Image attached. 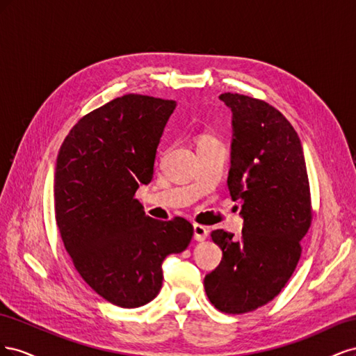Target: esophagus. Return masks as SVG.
Wrapping results in <instances>:
<instances>
[{"instance_id": "34e87169", "label": "esophagus", "mask_w": 356, "mask_h": 356, "mask_svg": "<svg viewBox=\"0 0 356 356\" xmlns=\"http://www.w3.org/2000/svg\"><path fill=\"white\" fill-rule=\"evenodd\" d=\"M193 230H195V239L199 242H203L209 236L208 229L200 224H193Z\"/></svg>"}]
</instances>
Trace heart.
<instances>
[{"label":"heart","mask_w":356,"mask_h":356,"mask_svg":"<svg viewBox=\"0 0 356 356\" xmlns=\"http://www.w3.org/2000/svg\"><path fill=\"white\" fill-rule=\"evenodd\" d=\"M204 139H211V138H209V136H203V138L200 139V141H204Z\"/></svg>","instance_id":"b5f03b06"}]
</instances>
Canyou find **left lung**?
I'll return each mask as SVG.
<instances>
[{
	"label": "left lung",
	"instance_id": "1",
	"mask_svg": "<svg viewBox=\"0 0 356 356\" xmlns=\"http://www.w3.org/2000/svg\"><path fill=\"white\" fill-rule=\"evenodd\" d=\"M220 99L233 114L227 186L232 199L241 202L243 229L239 239L224 230L211 233L222 260L203 285L215 307L239 315L281 293L314 213L303 147L284 114L239 93H222Z\"/></svg>",
	"mask_w": 356,
	"mask_h": 356
}]
</instances>
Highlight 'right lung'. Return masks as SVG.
<instances>
[{
    "mask_svg": "<svg viewBox=\"0 0 356 356\" xmlns=\"http://www.w3.org/2000/svg\"><path fill=\"white\" fill-rule=\"evenodd\" d=\"M175 101L129 93L80 118L55 169V213L74 267L95 293L134 309L161 288V263L188 246L193 225L148 217L135 199L153 179Z\"/></svg>",
    "mask_w": 356,
    "mask_h": 356,
    "instance_id": "obj_1",
    "label": "right lung"
}]
</instances>
